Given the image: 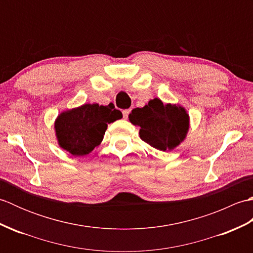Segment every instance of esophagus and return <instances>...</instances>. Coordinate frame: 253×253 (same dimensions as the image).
Wrapping results in <instances>:
<instances>
[{
  "label": "esophagus",
  "instance_id": "esophagus-1",
  "mask_svg": "<svg viewBox=\"0 0 253 253\" xmlns=\"http://www.w3.org/2000/svg\"><path fill=\"white\" fill-rule=\"evenodd\" d=\"M129 113H130V110H124L123 111V116H124V118H126L128 117V115H129Z\"/></svg>",
  "mask_w": 253,
  "mask_h": 253
}]
</instances>
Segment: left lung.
<instances>
[{
	"label": "left lung",
	"mask_w": 253,
	"mask_h": 253,
	"mask_svg": "<svg viewBox=\"0 0 253 253\" xmlns=\"http://www.w3.org/2000/svg\"><path fill=\"white\" fill-rule=\"evenodd\" d=\"M129 122L140 127L141 140L160 150H173L185 140L189 130V115L178 104H164L160 99L150 100L143 107L133 109Z\"/></svg>",
	"instance_id": "obj_1"
}]
</instances>
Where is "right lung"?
Returning <instances> with one entry per match:
<instances>
[{
  "mask_svg": "<svg viewBox=\"0 0 253 253\" xmlns=\"http://www.w3.org/2000/svg\"><path fill=\"white\" fill-rule=\"evenodd\" d=\"M122 117L113 103L84 104L63 112L54 123L58 146L75 157L87 155L103 140L107 124Z\"/></svg>",
  "mask_w": 253,
  "mask_h": 253,
  "instance_id": "right-lung-1",
  "label": "right lung"
}]
</instances>
